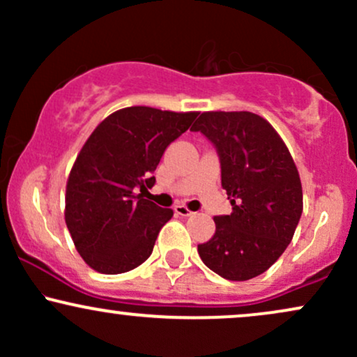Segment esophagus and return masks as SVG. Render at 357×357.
Wrapping results in <instances>:
<instances>
[{"label":"esophagus","instance_id":"1","mask_svg":"<svg viewBox=\"0 0 357 357\" xmlns=\"http://www.w3.org/2000/svg\"><path fill=\"white\" fill-rule=\"evenodd\" d=\"M174 213H176V215H179V216H192V215H195V213L188 210V208L184 206V204H176Z\"/></svg>","mask_w":357,"mask_h":357}]
</instances>
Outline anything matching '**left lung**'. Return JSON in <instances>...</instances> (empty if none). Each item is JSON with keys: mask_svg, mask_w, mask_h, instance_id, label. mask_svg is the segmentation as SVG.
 I'll return each instance as SVG.
<instances>
[{"mask_svg": "<svg viewBox=\"0 0 357 357\" xmlns=\"http://www.w3.org/2000/svg\"><path fill=\"white\" fill-rule=\"evenodd\" d=\"M215 146L230 215L198 253L227 280H250L285 252L302 215V184L277 130L253 112H203L191 127Z\"/></svg>", "mask_w": 357, "mask_h": 357, "instance_id": "1", "label": "left lung"}]
</instances>
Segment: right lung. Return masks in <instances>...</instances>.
Returning <instances> with one entry per match:
<instances>
[{
    "label": "right lung",
    "instance_id": "right-lung-1",
    "mask_svg": "<svg viewBox=\"0 0 357 357\" xmlns=\"http://www.w3.org/2000/svg\"><path fill=\"white\" fill-rule=\"evenodd\" d=\"M196 116L137 105L110 114L90 134L65 195V223L89 267L124 273L153 253L173 210L144 199L142 191L155 183L153 173L166 147Z\"/></svg>",
    "mask_w": 357,
    "mask_h": 357
}]
</instances>
